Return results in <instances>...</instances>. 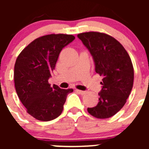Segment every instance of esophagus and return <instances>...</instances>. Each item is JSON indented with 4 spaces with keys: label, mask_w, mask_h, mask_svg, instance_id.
<instances>
[{
    "label": "esophagus",
    "mask_w": 149,
    "mask_h": 149,
    "mask_svg": "<svg viewBox=\"0 0 149 149\" xmlns=\"http://www.w3.org/2000/svg\"><path fill=\"white\" fill-rule=\"evenodd\" d=\"M76 91H77L79 93V94H81V95H84V94H85L86 93V91H81V90L76 89Z\"/></svg>",
    "instance_id": "34e87169"
}]
</instances>
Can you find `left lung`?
<instances>
[{
  "label": "left lung",
  "instance_id": "1",
  "mask_svg": "<svg viewBox=\"0 0 149 149\" xmlns=\"http://www.w3.org/2000/svg\"><path fill=\"white\" fill-rule=\"evenodd\" d=\"M78 37L92 55L95 71L103 78L100 102L87 111L99 119L111 118L123 108L133 88L131 59L118 40L104 33L89 31L79 34Z\"/></svg>",
  "mask_w": 149,
  "mask_h": 149
}]
</instances>
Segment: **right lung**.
I'll use <instances>...</instances> for the list:
<instances>
[{
    "instance_id": "obj_1",
    "label": "right lung",
    "mask_w": 149,
    "mask_h": 149,
    "mask_svg": "<svg viewBox=\"0 0 149 149\" xmlns=\"http://www.w3.org/2000/svg\"><path fill=\"white\" fill-rule=\"evenodd\" d=\"M71 34H48L36 39L21 52L14 65V84L19 100L26 112L40 121H49L61 115L67 95L63 89L48 79L55 69L64 47L73 41Z\"/></svg>"
}]
</instances>
